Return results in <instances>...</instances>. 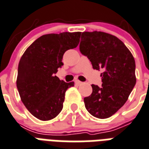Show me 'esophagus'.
<instances>
[{
	"label": "esophagus",
	"mask_w": 149,
	"mask_h": 149,
	"mask_svg": "<svg viewBox=\"0 0 149 149\" xmlns=\"http://www.w3.org/2000/svg\"><path fill=\"white\" fill-rule=\"evenodd\" d=\"M75 83H76L77 85H80V84H83L81 81H79V80H78V79H76V80H75Z\"/></svg>",
	"instance_id": "1"
}]
</instances>
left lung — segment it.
I'll use <instances>...</instances> for the list:
<instances>
[{
  "mask_svg": "<svg viewBox=\"0 0 149 149\" xmlns=\"http://www.w3.org/2000/svg\"><path fill=\"white\" fill-rule=\"evenodd\" d=\"M79 51L94 70H103L102 87L91 85L92 94L84 99L85 107L95 117H110L126 103L136 84L134 58L119 38L104 32L82 33Z\"/></svg>",
  "mask_w": 149,
  "mask_h": 149,
  "instance_id": "left-lung-1",
  "label": "left lung"
}]
</instances>
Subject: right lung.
<instances>
[{
    "instance_id": "right-lung-1",
    "label": "right lung",
    "mask_w": 149,
    "mask_h": 149,
    "mask_svg": "<svg viewBox=\"0 0 149 149\" xmlns=\"http://www.w3.org/2000/svg\"><path fill=\"white\" fill-rule=\"evenodd\" d=\"M80 32L43 35L29 46L19 61L16 84L22 103L40 120L56 117L63 108L65 94L74 82L55 76L63 65V54L77 47Z\"/></svg>"
}]
</instances>
